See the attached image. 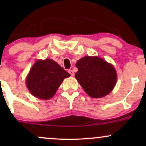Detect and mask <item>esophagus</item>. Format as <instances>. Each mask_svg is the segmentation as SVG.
Returning <instances> with one entry per match:
<instances>
[{"label":"esophagus","mask_w":146,"mask_h":146,"mask_svg":"<svg viewBox=\"0 0 146 146\" xmlns=\"http://www.w3.org/2000/svg\"><path fill=\"white\" fill-rule=\"evenodd\" d=\"M68 73L71 74V76H73V75H74V72H73V70H68Z\"/></svg>","instance_id":"1"}]
</instances>
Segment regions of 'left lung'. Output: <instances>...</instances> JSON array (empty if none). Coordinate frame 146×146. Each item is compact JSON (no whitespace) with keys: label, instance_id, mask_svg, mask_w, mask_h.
<instances>
[{"label":"left lung","instance_id":"1","mask_svg":"<svg viewBox=\"0 0 146 146\" xmlns=\"http://www.w3.org/2000/svg\"><path fill=\"white\" fill-rule=\"evenodd\" d=\"M75 78L84 91L93 98H101L113 89L117 73L113 65L98 57L86 56L76 63Z\"/></svg>","mask_w":146,"mask_h":146}]
</instances>
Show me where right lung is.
I'll use <instances>...</instances> for the list:
<instances>
[{
  "mask_svg": "<svg viewBox=\"0 0 146 146\" xmlns=\"http://www.w3.org/2000/svg\"><path fill=\"white\" fill-rule=\"evenodd\" d=\"M70 75L53 60H38L27 78V86L33 96L48 100L55 95L64 79Z\"/></svg>",
  "mask_w": 146,
  "mask_h": 146,
  "instance_id": "right-lung-1",
  "label": "right lung"
}]
</instances>
